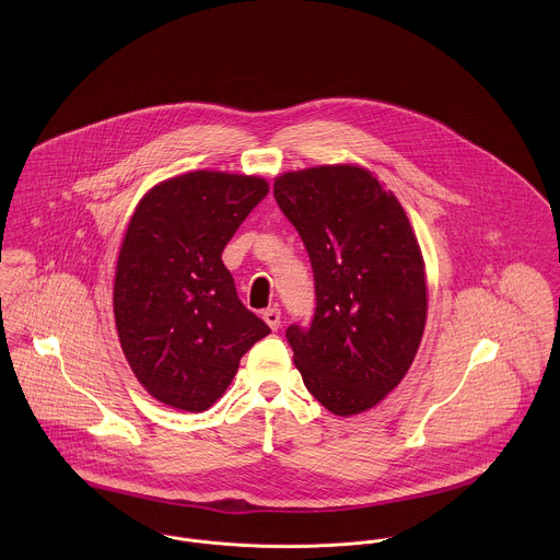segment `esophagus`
<instances>
[{"mask_svg":"<svg viewBox=\"0 0 560 560\" xmlns=\"http://www.w3.org/2000/svg\"><path fill=\"white\" fill-rule=\"evenodd\" d=\"M262 319L276 331L280 327V311L278 308H269V311L262 313Z\"/></svg>","mask_w":560,"mask_h":560,"instance_id":"34e87169","label":"esophagus"}]
</instances>
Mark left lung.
Here are the masks:
<instances>
[{
  "instance_id": "1",
  "label": "left lung",
  "mask_w": 560,
  "mask_h": 560,
  "mask_svg": "<svg viewBox=\"0 0 560 560\" xmlns=\"http://www.w3.org/2000/svg\"><path fill=\"white\" fill-rule=\"evenodd\" d=\"M273 196L315 273L313 323L287 329L293 362L325 409L366 411L399 386L424 331V262L409 220L360 165L287 172Z\"/></svg>"
}]
</instances>
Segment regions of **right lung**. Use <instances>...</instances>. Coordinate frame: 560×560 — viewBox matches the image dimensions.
I'll return each mask as SVG.
<instances>
[{
    "mask_svg": "<svg viewBox=\"0 0 560 560\" xmlns=\"http://www.w3.org/2000/svg\"><path fill=\"white\" fill-rule=\"evenodd\" d=\"M265 178L196 170L155 185L120 245L114 317L125 358L151 397L205 411L243 353L271 329L249 313L222 252L267 196Z\"/></svg>",
    "mask_w": 560,
    "mask_h": 560,
    "instance_id": "right-lung-1",
    "label": "right lung"
}]
</instances>
